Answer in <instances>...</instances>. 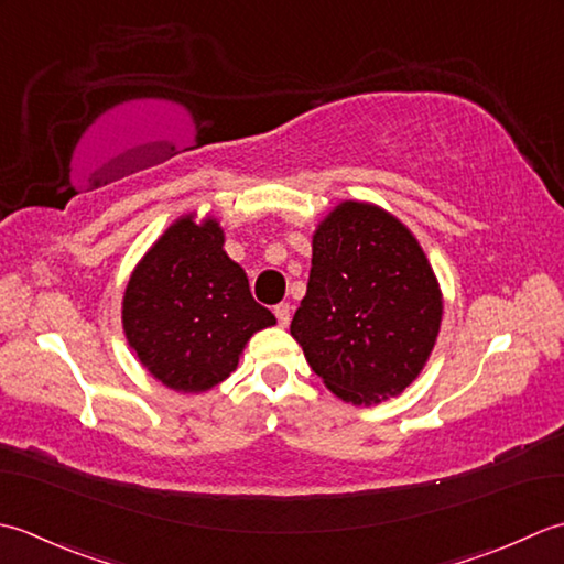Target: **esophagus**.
<instances>
[{"instance_id":"esophagus-1","label":"esophagus","mask_w":564,"mask_h":564,"mask_svg":"<svg viewBox=\"0 0 564 564\" xmlns=\"http://www.w3.org/2000/svg\"><path fill=\"white\" fill-rule=\"evenodd\" d=\"M274 316H278V324L282 326V328H286L290 326V318H292V306L290 304H278L274 306Z\"/></svg>"}]
</instances>
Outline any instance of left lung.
Instances as JSON below:
<instances>
[{
    "label": "left lung",
    "mask_w": 564,
    "mask_h": 564,
    "mask_svg": "<svg viewBox=\"0 0 564 564\" xmlns=\"http://www.w3.org/2000/svg\"><path fill=\"white\" fill-rule=\"evenodd\" d=\"M292 336L324 384L355 406L397 397L435 346L443 294L409 228L367 202H340L314 234Z\"/></svg>",
    "instance_id": "left-lung-1"
}]
</instances>
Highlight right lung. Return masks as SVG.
Instances as JSON below:
<instances>
[{"label":"right lung","instance_id":"add662e5","mask_svg":"<svg viewBox=\"0 0 564 564\" xmlns=\"http://www.w3.org/2000/svg\"><path fill=\"white\" fill-rule=\"evenodd\" d=\"M123 333L138 360L175 392L199 394L231 375L252 333L278 324L226 256L224 228L180 216L138 262L123 292Z\"/></svg>","mask_w":564,"mask_h":564}]
</instances>
